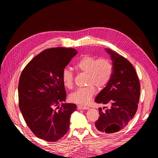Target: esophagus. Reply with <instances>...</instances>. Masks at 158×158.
<instances>
[{"mask_svg":"<svg viewBox=\"0 0 158 158\" xmlns=\"http://www.w3.org/2000/svg\"><path fill=\"white\" fill-rule=\"evenodd\" d=\"M77 108L78 109H89V107H84V106H80V105H78V106H77Z\"/></svg>","mask_w":158,"mask_h":158,"instance_id":"1","label":"esophagus"}]
</instances>
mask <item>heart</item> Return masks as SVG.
Masks as SVG:
<instances>
[{"instance_id": "heart-1", "label": "heart", "mask_w": 158, "mask_h": 158, "mask_svg": "<svg viewBox=\"0 0 158 158\" xmlns=\"http://www.w3.org/2000/svg\"><path fill=\"white\" fill-rule=\"evenodd\" d=\"M74 68L86 74L85 84L88 85L74 91L70 95L69 99L73 103L86 106L95 92L94 85L98 88H102L109 82L113 74V65L108 59H97L94 56L85 55L76 62ZM61 79L66 88H73V74L69 69L63 70Z\"/></svg>"}]
</instances>
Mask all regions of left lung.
I'll return each instance as SVG.
<instances>
[{
    "mask_svg": "<svg viewBox=\"0 0 158 158\" xmlns=\"http://www.w3.org/2000/svg\"><path fill=\"white\" fill-rule=\"evenodd\" d=\"M113 64L109 82L95 102L109 106L99 108V117L95 126L99 133L112 134L121 131L135 117L140 94V85L136 70L125 57L106 49Z\"/></svg>",
    "mask_w": 158,
    "mask_h": 158,
    "instance_id": "8db88e82",
    "label": "left lung"
}]
</instances>
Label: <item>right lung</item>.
Segmentation results:
<instances>
[{
  "instance_id": "add662e5",
  "label": "right lung",
  "mask_w": 158,
  "mask_h": 158,
  "mask_svg": "<svg viewBox=\"0 0 158 158\" xmlns=\"http://www.w3.org/2000/svg\"><path fill=\"white\" fill-rule=\"evenodd\" d=\"M76 54L73 48L47 49L35 56L20 75L19 107L28 127L42 140L56 142L69 128L70 116L77 107L61 103L59 107L66 97L61 75Z\"/></svg>"
}]
</instances>
